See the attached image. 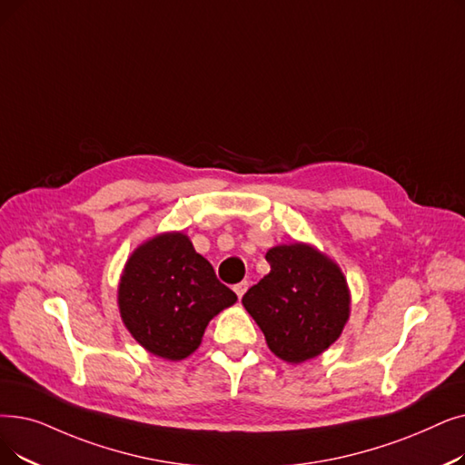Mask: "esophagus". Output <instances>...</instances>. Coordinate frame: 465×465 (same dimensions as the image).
<instances>
[{"instance_id":"34e87169","label":"esophagus","mask_w":465,"mask_h":465,"mask_svg":"<svg viewBox=\"0 0 465 465\" xmlns=\"http://www.w3.org/2000/svg\"><path fill=\"white\" fill-rule=\"evenodd\" d=\"M247 289H249V282H247V281H241V282H237V285H233V291H235V294H237L239 298H243V294L247 292Z\"/></svg>"}]
</instances>
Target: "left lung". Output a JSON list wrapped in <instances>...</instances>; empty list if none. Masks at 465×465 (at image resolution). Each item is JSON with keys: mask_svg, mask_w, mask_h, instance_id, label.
<instances>
[{"mask_svg": "<svg viewBox=\"0 0 465 465\" xmlns=\"http://www.w3.org/2000/svg\"><path fill=\"white\" fill-rule=\"evenodd\" d=\"M270 273L243 296L268 348L287 362H304L340 338L350 319V289L340 266L306 243L266 252Z\"/></svg>", "mask_w": 465, "mask_h": 465, "instance_id": "8db88e82", "label": "left lung"}]
</instances>
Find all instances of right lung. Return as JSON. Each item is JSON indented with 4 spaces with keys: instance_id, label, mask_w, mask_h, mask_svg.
I'll list each match as a JSON object with an SVG mask.
<instances>
[{
    "instance_id": "add662e5",
    "label": "right lung",
    "mask_w": 465,
    "mask_h": 465,
    "mask_svg": "<svg viewBox=\"0 0 465 465\" xmlns=\"http://www.w3.org/2000/svg\"><path fill=\"white\" fill-rule=\"evenodd\" d=\"M235 300L180 232L159 233L134 249L117 289L127 331L144 350L169 361L192 355L209 321Z\"/></svg>"
}]
</instances>
